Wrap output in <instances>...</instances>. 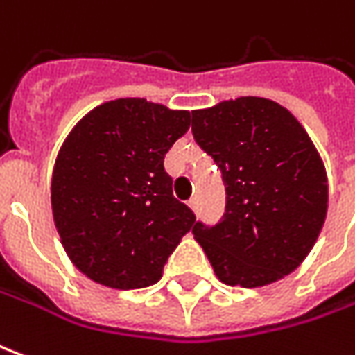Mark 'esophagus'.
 I'll return each instance as SVG.
<instances>
[{
  "label": "esophagus",
  "mask_w": 355,
  "mask_h": 355,
  "mask_svg": "<svg viewBox=\"0 0 355 355\" xmlns=\"http://www.w3.org/2000/svg\"><path fill=\"white\" fill-rule=\"evenodd\" d=\"M188 206H190V208H192V209H194V211H196V209H198V198H196V196L190 198V200H188Z\"/></svg>",
  "instance_id": "1"
}]
</instances>
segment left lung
<instances>
[{"label":"left lung","instance_id":"8db88e82","mask_svg":"<svg viewBox=\"0 0 355 355\" xmlns=\"http://www.w3.org/2000/svg\"><path fill=\"white\" fill-rule=\"evenodd\" d=\"M196 144L221 171L225 214L194 239L223 284L260 288L297 268L329 206L327 173L293 114L260 96L192 112Z\"/></svg>","mask_w":355,"mask_h":355}]
</instances>
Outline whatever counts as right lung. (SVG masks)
I'll return each mask as SVG.
<instances>
[{
  "label": "right lung",
  "mask_w": 355,
  "mask_h": 355,
  "mask_svg": "<svg viewBox=\"0 0 355 355\" xmlns=\"http://www.w3.org/2000/svg\"><path fill=\"white\" fill-rule=\"evenodd\" d=\"M188 128V110L116 98L71 130L52 175V211L67 257L87 278L114 289L161 279L196 221L165 171V155Z\"/></svg>",
  "instance_id": "1"
}]
</instances>
